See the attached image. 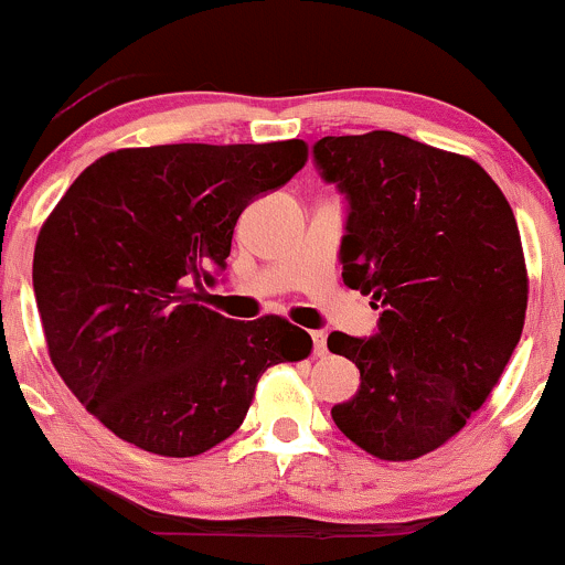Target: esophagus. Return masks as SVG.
Here are the masks:
<instances>
[{
  "label": "esophagus",
  "instance_id": "obj_1",
  "mask_svg": "<svg viewBox=\"0 0 565 565\" xmlns=\"http://www.w3.org/2000/svg\"><path fill=\"white\" fill-rule=\"evenodd\" d=\"M311 340H313V356H327V334L311 332Z\"/></svg>",
  "mask_w": 565,
  "mask_h": 565
}]
</instances>
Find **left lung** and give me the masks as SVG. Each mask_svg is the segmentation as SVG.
Masks as SVG:
<instances>
[{
    "mask_svg": "<svg viewBox=\"0 0 565 565\" xmlns=\"http://www.w3.org/2000/svg\"><path fill=\"white\" fill-rule=\"evenodd\" d=\"M313 163L345 198V287L381 311L370 338H327L362 381L332 420L367 454L411 461L463 429L518 345L529 302L518 222L475 160L411 136H324Z\"/></svg>",
    "mask_w": 565,
    "mask_h": 565,
    "instance_id": "obj_1",
    "label": "left lung"
}]
</instances>
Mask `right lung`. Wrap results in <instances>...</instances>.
Returning a JSON list of instances; mask_svg holds the SVG:
<instances>
[{"mask_svg":"<svg viewBox=\"0 0 565 565\" xmlns=\"http://www.w3.org/2000/svg\"><path fill=\"white\" fill-rule=\"evenodd\" d=\"M306 141L117 150L74 179L42 225L34 297L51 359L109 431L141 450L206 454L244 424L259 375L311 334L281 316L201 306L241 212L306 166Z\"/></svg>","mask_w":565,"mask_h":565,"instance_id":"right-lung-1","label":"right lung"}]
</instances>
